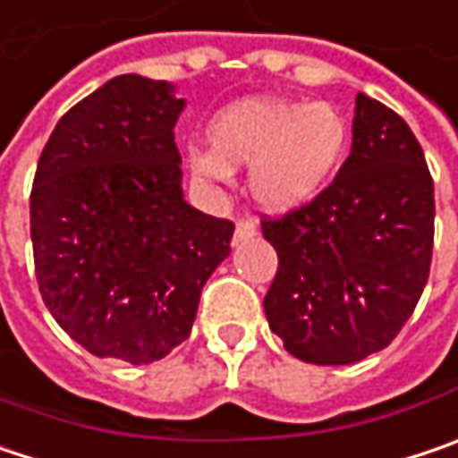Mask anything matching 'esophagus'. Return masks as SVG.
<instances>
[{
  "mask_svg": "<svg viewBox=\"0 0 458 458\" xmlns=\"http://www.w3.org/2000/svg\"><path fill=\"white\" fill-rule=\"evenodd\" d=\"M255 234H258V229H255L252 221H240V224L234 226V245H240V242H245V240H252Z\"/></svg>",
  "mask_w": 458,
  "mask_h": 458,
  "instance_id": "esophagus-1",
  "label": "esophagus"
}]
</instances>
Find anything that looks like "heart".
Segmentation results:
<instances>
[{
  "label": "heart",
  "mask_w": 458,
  "mask_h": 458,
  "mask_svg": "<svg viewBox=\"0 0 458 458\" xmlns=\"http://www.w3.org/2000/svg\"><path fill=\"white\" fill-rule=\"evenodd\" d=\"M211 150L192 148L190 169L208 184H226L247 169L258 208L289 213L308 206L336 174L349 148V122L328 101L255 96L226 106L208 127Z\"/></svg>",
  "instance_id": "obj_1"
}]
</instances>
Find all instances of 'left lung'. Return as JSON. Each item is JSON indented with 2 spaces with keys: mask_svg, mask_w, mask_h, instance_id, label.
<instances>
[{
  "mask_svg": "<svg viewBox=\"0 0 458 458\" xmlns=\"http://www.w3.org/2000/svg\"><path fill=\"white\" fill-rule=\"evenodd\" d=\"M436 198L409 124L360 93L352 153L312 203L266 218L278 255L266 318L312 365H352L386 349L428 284Z\"/></svg>",
  "mask_w": 458,
  "mask_h": 458,
  "instance_id": "1",
  "label": "left lung"
}]
</instances>
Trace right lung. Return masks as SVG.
<instances>
[{
  "label": "right lung",
  "instance_id": "add662e5",
  "mask_svg": "<svg viewBox=\"0 0 458 458\" xmlns=\"http://www.w3.org/2000/svg\"><path fill=\"white\" fill-rule=\"evenodd\" d=\"M174 85L119 75L62 116L30 192V240L54 320L96 357L148 365L182 344L234 224L182 192Z\"/></svg>",
  "mask_w": 458,
  "mask_h": 458
}]
</instances>
